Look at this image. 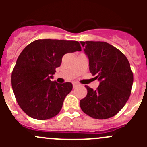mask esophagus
<instances>
[{
	"label": "esophagus",
	"mask_w": 147,
	"mask_h": 147,
	"mask_svg": "<svg viewBox=\"0 0 147 147\" xmlns=\"http://www.w3.org/2000/svg\"><path fill=\"white\" fill-rule=\"evenodd\" d=\"M79 85V84L77 82H73L72 83V86H73V88H75V87H77Z\"/></svg>",
	"instance_id": "1"
}]
</instances>
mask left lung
I'll use <instances>...</instances> for the list:
<instances>
[{"label": "left lung", "instance_id": "1", "mask_svg": "<svg viewBox=\"0 0 147 147\" xmlns=\"http://www.w3.org/2000/svg\"><path fill=\"white\" fill-rule=\"evenodd\" d=\"M89 59L90 71L100 85L96 90L87 85V96L80 101L86 115L98 119L115 116L125 105L132 88L133 73L126 56L105 42H80Z\"/></svg>", "mask_w": 147, "mask_h": 147}]
</instances>
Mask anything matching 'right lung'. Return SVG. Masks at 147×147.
Listing matches in <instances>:
<instances>
[{
  "instance_id": "right-lung-1",
  "label": "right lung",
  "mask_w": 147,
  "mask_h": 147,
  "mask_svg": "<svg viewBox=\"0 0 147 147\" xmlns=\"http://www.w3.org/2000/svg\"><path fill=\"white\" fill-rule=\"evenodd\" d=\"M75 51H81L78 41L52 39L37 40L23 49L12 72L11 84L16 101L26 115L45 120L60 112L72 84L50 79L63 55Z\"/></svg>"
}]
</instances>
